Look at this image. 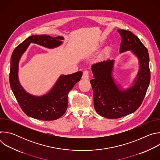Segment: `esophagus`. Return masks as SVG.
Listing matches in <instances>:
<instances>
[{"label":"esophagus","instance_id":"1","mask_svg":"<svg viewBox=\"0 0 160 160\" xmlns=\"http://www.w3.org/2000/svg\"><path fill=\"white\" fill-rule=\"evenodd\" d=\"M89 78V73L88 71H84L83 72V75H82V78L85 80H88Z\"/></svg>","mask_w":160,"mask_h":160}]
</instances>
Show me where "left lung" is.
<instances>
[{"instance_id": "8db88e82", "label": "left lung", "mask_w": 160, "mask_h": 160, "mask_svg": "<svg viewBox=\"0 0 160 160\" xmlns=\"http://www.w3.org/2000/svg\"><path fill=\"white\" fill-rule=\"evenodd\" d=\"M122 37L120 52L130 51L139 60V68L132 85L124 89L112 77L115 61L108 59L91 66L94 78L90 81L93 89L94 106L102 117L119 118L135 112L145 97L150 82L148 49L130 31L118 30Z\"/></svg>"}]
</instances>
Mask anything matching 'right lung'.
I'll list each match as a JSON object with an SVG mask.
<instances>
[{
    "mask_svg": "<svg viewBox=\"0 0 160 160\" xmlns=\"http://www.w3.org/2000/svg\"><path fill=\"white\" fill-rule=\"evenodd\" d=\"M64 37H52L47 35H35L27 38L12 52L11 58L9 82L14 95L26 115L35 119L50 121L58 119L65 113L68 108V94L74 85L80 80L82 72L71 75H62L49 92L36 96L28 93L21 86L18 78L19 62L21 57L31 43L49 49L59 47Z\"/></svg>",
    "mask_w": 160,
    "mask_h": 160,
    "instance_id": "obj_1",
    "label": "right lung"
}]
</instances>
